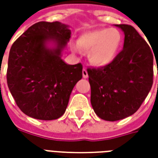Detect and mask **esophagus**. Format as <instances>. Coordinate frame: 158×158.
<instances>
[{"label": "esophagus", "mask_w": 158, "mask_h": 158, "mask_svg": "<svg viewBox=\"0 0 158 158\" xmlns=\"http://www.w3.org/2000/svg\"><path fill=\"white\" fill-rule=\"evenodd\" d=\"M82 74H83V77L86 79V78H88V73H87V70L85 69H84L82 70Z\"/></svg>", "instance_id": "obj_1"}]
</instances>
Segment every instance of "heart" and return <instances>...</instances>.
<instances>
[{
	"mask_svg": "<svg viewBox=\"0 0 158 158\" xmlns=\"http://www.w3.org/2000/svg\"><path fill=\"white\" fill-rule=\"evenodd\" d=\"M122 35L116 29H100L83 34L78 40L80 50L89 52L93 64L105 66L116 58L122 45Z\"/></svg>",
	"mask_w": 158,
	"mask_h": 158,
	"instance_id": "b5f03b06",
	"label": "heart"
}]
</instances>
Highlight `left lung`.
<instances>
[{
  "instance_id": "left-lung-1",
  "label": "left lung",
  "mask_w": 158,
  "mask_h": 158,
  "mask_svg": "<svg viewBox=\"0 0 158 158\" xmlns=\"http://www.w3.org/2000/svg\"><path fill=\"white\" fill-rule=\"evenodd\" d=\"M116 26L124 32L123 49L109 64L87 69L93 109L106 121L125 118L139 109L152 89L157 57L133 26Z\"/></svg>"
}]
</instances>
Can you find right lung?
I'll use <instances>...</instances> for the list:
<instances>
[{
  "label": "right lung",
  "mask_w": 158,
  "mask_h": 158,
  "mask_svg": "<svg viewBox=\"0 0 158 158\" xmlns=\"http://www.w3.org/2000/svg\"><path fill=\"white\" fill-rule=\"evenodd\" d=\"M70 37L71 31L65 24L39 22L12 44L7 85L16 104L26 115L53 120L65 113L73 89L82 79V64H66L60 56ZM50 39L57 43L56 49L45 47Z\"/></svg>",
  "instance_id": "1"
}]
</instances>
